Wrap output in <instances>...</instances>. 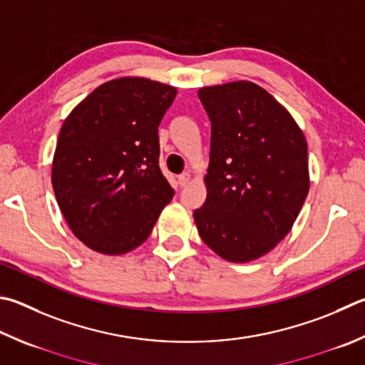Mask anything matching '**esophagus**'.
I'll return each instance as SVG.
<instances>
[{
	"instance_id": "34e87169",
	"label": "esophagus",
	"mask_w": 365,
	"mask_h": 365,
	"mask_svg": "<svg viewBox=\"0 0 365 365\" xmlns=\"http://www.w3.org/2000/svg\"><path fill=\"white\" fill-rule=\"evenodd\" d=\"M190 180H191V172L188 170L178 175V185H180V187H187Z\"/></svg>"
}]
</instances>
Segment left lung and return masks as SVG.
<instances>
[{"instance_id": "obj_1", "label": "left lung", "mask_w": 365, "mask_h": 365, "mask_svg": "<svg viewBox=\"0 0 365 365\" xmlns=\"http://www.w3.org/2000/svg\"><path fill=\"white\" fill-rule=\"evenodd\" d=\"M197 96L212 125L207 197L193 212L197 231L225 260H255L289 233L307 200V140L254 83L210 86Z\"/></svg>"}]
</instances>
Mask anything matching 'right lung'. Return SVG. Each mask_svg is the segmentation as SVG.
Returning <instances> with one entry per match:
<instances>
[{"mask_svg":"<svg viewBox=\"0 0 365 365\" xmlns=\"http://www.w3.org/2000/svg\"><path fill=\"white\" fill-rule=\"evenodd\" d=\"M175 94L147 78H119L65 119L52 188L70 230L92 250L119 255L138 247L174 196L160 169L158 125Z\"/></svg>","mask_w":365,"mask_h":365,"instance_id":"right-lung-1","label":"right lung"}]
</instances>
